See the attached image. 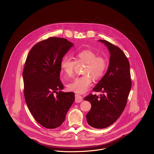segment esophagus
<instances>
[{
	"mask_svg": "<svg viewBox=\"0 0 154 154\" xmlns=\"http://www.w3.org/2000/svg\"><path fill=\"white\" fill-rule=\"evenodd\" d=\"M83 101V98L82 96H81L79 94H75V102L76 103H81Z\"/></svg>",
	"mask_w": 154,
	"mask_h": 154,
	"instance_id": "esophagus-1",
	"label": "esophagus"
}]
</instances>
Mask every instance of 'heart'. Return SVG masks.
Wrapping results in <instances>:
<instances>
[{"mask_svg":"<svg viewBox=\"0 0 154 154\" xmlns=\"http://www.w3.org/2000/svg\"><path fill=\"white\" fill-rule=\"evenodd\" d=\"M77 62L86 63L83 76L77 77L67 84V88L72 91L78 94H84L87 91L92 85V78L97 80L101 78L107 67V61L103 56H97V54L91 50H84L79 51L76 54ZM76 62L73 59L65 57L60 63V66L66 75L72 76L73 74Z\"/></svg>","mask_w":154,"mask_h":154,"instance_id":"obj_1","label":"heart"}]
</instances>
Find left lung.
Returning <instances> with one entry per match:
<instances>
[{"label":"left lung","instance_id":"obj_1","mask_svg":"<svg viewBox=\"0 0 154 154\" xmlns=\"http://www.w3.org/2000/svg\"><path fill=\"white\" fill-rule=\"evenodd\" d=\"M110 52L108 70L93 88L103 94L98 97L89 94L84 98L91 104L86 115L88 125L96 129H104L114 123L125 109L131 89L130 65L123 51L107 41L99 40Z\"/></svg>","mask_w":154,"mask_h":154}]
</instances>
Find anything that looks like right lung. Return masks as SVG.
Returning a JSON list of instances; mask_svg holds the SVG:
<instances>
[{"mask_svg":"<svg viewBox=\"0 0 154 154\" xmlns=\"http://www.w3.org/2000/svg\"><path fill=\"white\" fill-rule=\"evenodd\" d=\"M73 46L65 38L50 37L34 45L26 59L22 72L25 102L35 120L47 129L62 125L75 101L74 92L62 91L60 80L61 60Z\"/></svg>","mask_w":154,"mask_h":154,"instance_id":"obj_1","label":"right lung"}]
</instances>
